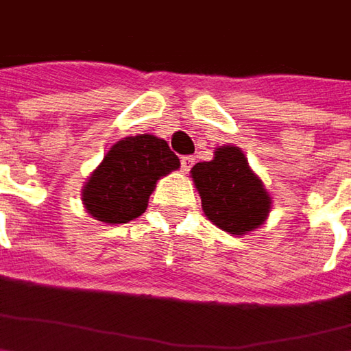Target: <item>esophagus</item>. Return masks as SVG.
<instances>
[{
    "instance_id": "obj_1",
    "label": "esophagus",
    "mask_w": 351,
    "mask_h": 351,
    "mask_svg": "<svg viewBox=\"0 0 351 351\" xmlns=\"http://www.w3.org/2000/svg\"><path fill=\"white\" fill-rule=\"evenodd\" d=\"M193 164H195V158H193V156H183V158H181V170L187 173V171L193 168Z\"/></svg>"
}]
</instances>
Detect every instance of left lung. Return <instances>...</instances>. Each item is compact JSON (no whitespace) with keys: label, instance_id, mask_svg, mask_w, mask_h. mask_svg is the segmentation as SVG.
<instances>
[{"label":"left lung","instance_id":"1","mask_svg":"<svg viewBox=\"0 0 351 351\" xmlns=\"http://www.w3.org/2000/svg\"><path fill=\"white\" fill-rule=\"evenodd\" d=\"M191 178L204 216L220 230L241 237L267 222L272 197L236 145L216 148L210 162L193 166Z\"/></svg>","mask_w":351,"mask_h":351}]
</instances>
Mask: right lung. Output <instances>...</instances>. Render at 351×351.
<instances>
[{"label":"right lung","mask_w":351,"mask_h":351,"mask_svg":"<svg viewBox=\"0 0 351 351\" xmlns=\"http://www.w3.org/2000/svg\"><path fill=\"white\" fill-rule=\"evenodd\" d=\"M180 168L164 138L135 135L114 143L81 191L84 210L102 224H127L147 210L160 178Z\"/></svg>","instance_id":"1"}]
</instances>
